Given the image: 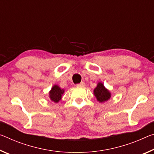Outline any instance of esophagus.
Instances as JSON below:
<instances>
[{
  "label": "esophagus",
  "instance_id": "34e87169",
  "mask_svg": "<svg viewBox=\"0 0 154 154\" xmlns=\"http://www.w3.org/2000/svg\"><path fill=\"white\" fill-rule=\"evenodd\" d=\"M77 86H81V87H84V86H85V84H84V82H81V83H80V84H77Z\"/></svg>",
  "mask_w": 154,
  "mask_h": 154
}]
</instances>
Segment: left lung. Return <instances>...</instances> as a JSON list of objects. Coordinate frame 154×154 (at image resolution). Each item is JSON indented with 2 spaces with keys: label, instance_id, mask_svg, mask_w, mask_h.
I'll use <instances>...</instances> for the list:
<instances>
[{
  "label": "left lung",
  "instance_id": "8db88e82",
  "mask_svg": "<svg viewBox=\"0 0 154 154\" xmlns=\"http://www.w3.org/2000/svg\"><path fill=\"white\" fill-rule=\"evenodd\" d=\"M94 95L99 103H104L111 98V92L104 86L102 82H99L93 90Z\"/></svg>",
  "mask_w": 154,
  "mask_h": 154
}]
</instances>
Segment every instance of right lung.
Listing matches in <instances>:
<instances>
[{
    "instance_id": "1",
    "label": "right lung",
    "mask_w": 154,
    "mask_h": 154,
    "mask_svg": "<svg viewBox=\"0 0 154 154\" xmlns=\"http://www.w3.org/2000/svg\"><path fill=\"white\" fill-rule=\"evenodd\" d=\"M64 91L65 90L64 89H62L58 85L55 84L52 87V88L48 92V97H49L51 101L57 103L62 99Z\"/></svg>"
}]
</instances>
